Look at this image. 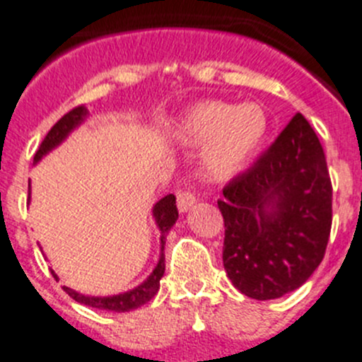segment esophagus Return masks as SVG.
Masks as SVG:
<instances>
[{
	"instance_id": "obj_1",
	"label": "esophagus",
	"mask_w": 362,
	"mask_h": 362,
	"mask_svg": "<svg viewBox=\"0 0 362 362\" xmlns=\"http://www.w3.org/2000/svg\"><path fill=\"white\" fill-rule=\"evenodd\" d=\"M197 204V197L189 191H180L177 194V205L180 212H187L192 205Z\"/></svg>"
}]
</instances>
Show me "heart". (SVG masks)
Returning <instances> with one entry per match:
<instances>
[{"label": "heart", "instance_id": "obj_1", "mask_svg": "<svg viewBox=\"0 0 362 362\" xmlns=\"http://www.w3.org/2000/svg\"><path fill=\"white\" fill-rule=\"evenodd\" d=\"M268 135V116L257 103L211 100L192 107L182 119L189 144H206L202 157L207 178L225 182L241 173Z\"/></svg>", "mask_w": 362, "mask_h": 362}]
</instances>
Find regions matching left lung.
<instances>
[{"instance_id":"left-lung-1","label":"left lung","mask_w":362,"mask_h":362,"mask_svg":"<svg viewBox=\"0 0 362 362\" xmlns=\"http://www.w3.org/2000/svg\"><path fill=\"white\" fill-rule=\"evenodd\" d=\"M223 266L243 295L280 298L325 255L332 184L318 135L295 114L275 143L223 187Z\"/></svg>"}]
</instances>
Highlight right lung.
Wrapping results in <instances>:
<instances>
[{
    "label": "right lung",
    "instance_id": "obj_1",
    "mask_svg": "<svg viewBox=\"0 0 362 362\" xmlns=\"http://www.w3.org/2000/svg\"><path fill=\"white\" fill-rule=\"evenodd\" d=\"M86 117H87L86 105H78V107H74V109L69 110L67 114H64V116L53 124L52 130L46 134L44 141L40 143L39 150L35 151L33 160L35 162L40 160V158L48 153L49 150L59 146V144L66 139L67 134L78 127ZM28 198H30V189H28ZM153 218L155 221H157L158 228H160V259H158V264L155 266L151 275L148 276L141 286H137V288L132 289V291L121 293V295H114V296H86L73 291V289L66 288V286H64V291H66L71 298L76 300L78 303H83V305L94 307V309L114 310V313H127V310L137 309V307L150 302V300L157 295L158 288H160V279L162 275H164V269H165V264H164L165 235H168V232L171 230V227H173L175 221H177L178 218L177 198H175V194H168V197H164L162 200L157 202V205L153 207ZM53 276H57L55 273H53Z\"/></svg>",
    "mask_w": 362,
    "mask_h": 362
}]
</instances>
